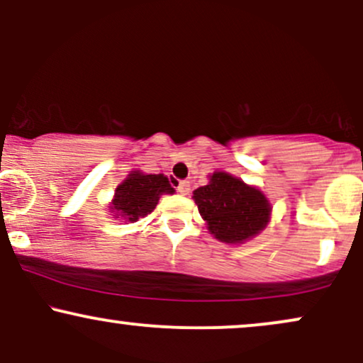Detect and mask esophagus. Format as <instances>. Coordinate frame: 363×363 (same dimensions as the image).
I'll return each instance as SVG.
<instances>
[{
  "label": "esophagus",
  "instance_id": "esophagus-1",
  "mask_svg": "<svg viewBox=\"0 0 363 363\" xmlns=\"http://www.w3.org/2000/svg\"><path fill=\"white\" fill-rule=\"evenodd\" d=\"M189 181H179V184H177V191L181 194H189Z\"/></svg>",
  "mask_w": 363,
  "mask_h": 363
}]
</instances>
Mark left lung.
Returning a JSON list of instances; mask_svg holds the SVG:
<instances>
[{"instance_id":"8db88e82","label":"left lung","mask_w":363,"mask_h":363,"mask_svg":"<svg viewBox=\"0 0 363 363\" xmlns=\"http://www.w3.org/2000/svg\"><path fill=\"white\" fill-rule=\"evenodd\" d=\"M193 194L208 230L223 242H244L268 225L272 206L264 194L230 174L215 172Z\"/></svg>"}]
</instances>
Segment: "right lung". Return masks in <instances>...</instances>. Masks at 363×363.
Here are the masks:
<instances>
[{"instance_id": "1", "label": "right lung", "mask_w": 363, "mask_h": 363, "mask_svg": "<svg viewBox=\"0 0 363 363\" xmlns=\"http://www.w3.org/2000/svg\"><path fill=\"white\" fill-rule=\"evenodd\" d=\"M169 179L164 174H129L126 181L118 186L111 210L126 222L135 223L155 210L160 194H172Z\"/></svg>"}]
</instances>
